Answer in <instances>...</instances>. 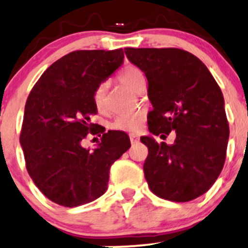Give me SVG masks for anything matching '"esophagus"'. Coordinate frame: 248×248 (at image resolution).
Returning <instances> with one entry per match:
<instances>
[{"instance_id": "esophagus-1", "label": "esophagus", "mask_w": 248, "mask_h": 248, "mask_svg": "<svg viewBox=\"0 0 248 248\" xmlns=\"http://www.w3.org/2000/svg\"><path fill=\"white\" fill-rule=\"evenodd\" d=\"M130 141H131L132 144H134V143H136L137 141H139V137H136L135 135H131V136H130Z\"/></svg>"}]
</instances>
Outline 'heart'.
Returning <instances> with one entry per match:
<instances>
[{
  "label": "heart",
  "mask_w": 248,
  "mask_h": 248,
  "mask_svg": "<svg viewBox=\"0 0 248 248\" xmlns=\"http://www.w3.org/2000/svg\"><path fill=\"white\" fill-rule=\"evenodd\" d=\"M143 78V74L135 67L125 68L119 75V80L130 89L135 91L139 81ZM94 105L99 111H103L106 107V85L103 83L94 91L93 94ZM145 116L143 112H132V113L119 114L111 123V127L117 131L124 132H137L144 123Z\"/></svg>",
  "instance_id": "b5f03b06"
}]
</instances>
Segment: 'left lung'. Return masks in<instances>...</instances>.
I'll use <instances>...</instances> for the list:
<instances>
[{
    "label": "left lung",
    "instance_id": "1",
    "mask_svg": "<svg viewBox=\"0 0 248 248\" xmlns=\"http://www.w3.org/2000/svg\"><path fill=\"white\" fill-rule=\"evenodd\" d=\"M127 60L144 73L148 129L154 136L174 131L173 144L141 137L148 147L143 165L153 193L172 202H190L218 178L229 139L224 99L200 58L180 48H124ZM166 137V136H165Z\"/></svg>",
    "mask_w": 248,
    "mask_h": 248
}]
</instances>
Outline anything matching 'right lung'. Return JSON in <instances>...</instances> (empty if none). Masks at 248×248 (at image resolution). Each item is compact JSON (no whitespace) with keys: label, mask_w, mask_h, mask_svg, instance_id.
I'll return each mask as SVG.
<instances>
[{"label":"right lung","mask_w":248,"mask_h":248,"mask_svg":"<svg viewBox=\"0 0 248 248\" xmlns=\"http://www.w3.org/2000/svg\"><path fill=\"white\" fill-rule=\"evenodd\" d=\"M124 62L117 50H80L44 71L25 105L20 143L33 183L53 203L74 208L106 192L109 168L130 148L123 132L103 134L94 149L81 145L98 113L94 91Z\"/></svg>","instance_id":"1"}]
</instances>
